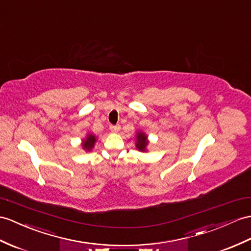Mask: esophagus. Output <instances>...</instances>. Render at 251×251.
<instances>
[{"label":"esophagus","mask_w":251,"mask_h":251,"mask_svg":"<svg viewBox=\"0 0 251 251\" xmlns=\"http://www.w3.org/2000/svg\"><path fill=\"white\" fill-rule=\"evenodd\" d=\"M109 130H111L113 133H118L120 131V126L117 125V126H111V127H109Z\"/></svg>","instance_id":"34e87169"}]
</instances>
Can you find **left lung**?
<instances>
[{"instance_id": "1", "label": "left lung", "mask_w": 251, "mask_h": 251, "mask_svg": "<svg viewBox=\"0 0 251 251\" xmlns=\"http://www.w3.org/2000/svg\"><path fill=\"white\" fill-rule=\"evenodd\" d=\"M149 145V139L145 132L138 131L135 135V147L140 152H146L147 147Z\"/></svg>"}]
</instances>
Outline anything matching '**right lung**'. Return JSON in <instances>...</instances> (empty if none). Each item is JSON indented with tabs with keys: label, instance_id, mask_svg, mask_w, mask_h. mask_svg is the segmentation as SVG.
<instances>
[{
	"label": "right lung",
	"instance_id": "add662e5",
	"mask_svg": "<svg viewBox=\"0 0 251 251\" xmlns=\"http://www.w3.org/2000/svg\"><path fill=\"white\" fill-rule=\"evenodd\" d=\"M96 143H97L96 135H94V134H91V133H87L86 134V137L82 139L81 146H82V148L85 151L89 152V151H91V150L94 149Z\"/></svg>",
	"mask_w": 251,
	"mask_h": 251
}]
</instances>
